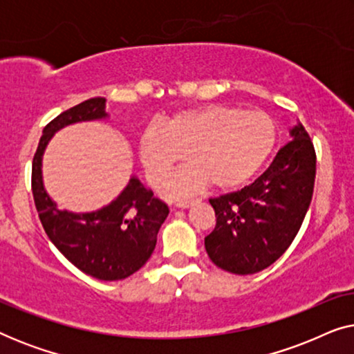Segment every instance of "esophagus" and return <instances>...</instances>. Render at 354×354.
<instances>
[{
  "instance_id": "34e87169",
  "label": "esophagus",
  "mask_w": 354,
  "mask_h": 354,
  "mask_svg": "<svg viewBox=\"0 0 354 354\" xmlns=\"http://www.w3.org/2000/svg\"><path fill=\"white\" fill-rule=\"evenodd\" d=\"M198 200H180L177 203V206L178 207H188V206H192V205H195Z\"/></svg>"
}]
</instances>
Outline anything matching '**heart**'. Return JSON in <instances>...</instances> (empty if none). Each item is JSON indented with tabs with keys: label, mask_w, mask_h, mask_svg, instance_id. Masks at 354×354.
<instances>
[{
	"label": "heart",
	"mask_w": 354,
	"mask_h": 354,
	"mask_svg": "<svg viewBox=\"0 0 354 354\" xmlns=\"http://www.w3.org/2000/svg\"><path fill=\"white\" fill-rule=\"evenodd\" d=\"M277 142V125L261 109L209 104L180 111L166 122L148 124L140 137V159L153 187H161L188 156L195 167L178 172L164 188L182 198L205 187L234 190L253 178Z\"/></svg>",
	"instance_id": "obj_1"
}]
</instances>
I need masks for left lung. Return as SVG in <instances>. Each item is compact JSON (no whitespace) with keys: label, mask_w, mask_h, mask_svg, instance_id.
<instances>
[{"label":"left lung","mask_w":354,"mask_h":354,"mask_svg":"<svg viewBox=\"0 0 354 354\" xmlns=\"http://www.w3.org/2000/svg\"><path fill=\"white\" fill-rule=\"evenodd\" d=\"M290 135L253 183L209 200L216 227L205 246L217 268L256 274L275 263L297 236L313 200L316 151L301 124Z\"/></svg>","instance_id":"1"}]
</instances>
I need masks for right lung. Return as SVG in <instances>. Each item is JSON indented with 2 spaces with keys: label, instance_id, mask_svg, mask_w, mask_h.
Returning a JSON list of instances; mask_svg holds the SVG:
<instances>
[{
  "label": "right lung",
  "instance_id": "add662e5",
  "mask_svg": "<svg viewBox=\"0 0 354 354\" xmlns=\"http://www.w3.org/2000/svg\"><path fill=\"white\" fill-rule=\"evenodd\" d=\"M104 106L106 98H90L43 129L32 162V193L48 239L77 269L100 280H122L137 272L154 251L158 232L169 214L166 203L132 177L111 205L75 214L57 209L41 180L43 151L53 135L66 125L106 118Z\"/></svg>",
  "mask_w": 354,
  "mask_h": 354
}]
</instances>
